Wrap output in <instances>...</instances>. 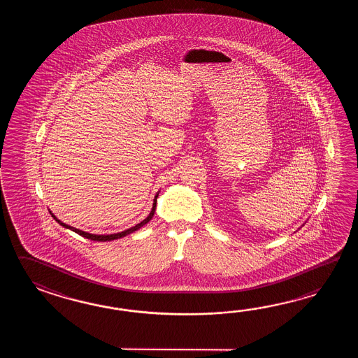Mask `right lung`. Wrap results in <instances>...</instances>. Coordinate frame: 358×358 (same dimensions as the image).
I'll return each instance as SVG.
<instances>
[{
  "label": "right lung",
  "mask_w": 358,
  "mask_h": 358,
  "mask_svg": "<svg viewBox=\"0 0 358 358\" xmlns=\"http://www.w3.org/2000/svg\"><path fill=\"white\" fill-rule=\"evenodd\" d=\"M157 197H159V194H156L155 196V199H153V206L152 210H151V213L150 215L145 217V220L141 221L139 224H137L136 227H133V228L128 229V230H124L122 233H117V234H107V236H97V234H90V233H87V231H83V230H79V229L73 228V227H70V225H66V224H64L62 221L59 220L56 216H55L54 213H51L52 215V217H54L55 220L57 221L60 225H62L64 228L70 229V230H73V231H76V234H79V236H84V238H87V239H91V241H97V242H110V241H114V239H119V238H122V236H128L130 233H133V231H136L139 228H142L143 225H145L148 221L151 220L153 217V213H155V210H156V202H157Z\"/></svg>",
  "instance_id": "obj_1"
}]
</instances>
